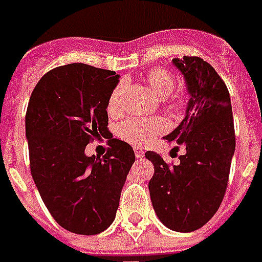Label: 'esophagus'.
Here are the masks:
<instances>
[{"label": "esophagus", "instance_id": "1", "mask_svg": "<svg viewBox=\"0 0 262 262\" xmlns=\"http://www.w3.org/2000/svg\"><path fill=\"white\" fill-rule=\"evenodd\" d=\"M134 152H135V156H137V159H143V155H145V153H143V150L141 149V147L135 146L134 147Z\"/></svg>", "mask_w": 262, "mask_h": 262}]
</instances>
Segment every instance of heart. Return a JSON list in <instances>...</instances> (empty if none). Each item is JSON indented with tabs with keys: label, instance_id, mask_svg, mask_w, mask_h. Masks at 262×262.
Segmentation results:
<instances>
[{
	"label": "heart",
	"instance_id": "heart-1",
	"mask_svg": "<svg viewBox=\"0 0 262 262\" xmlns=\"http://www.w3.org/2000/svg\"><path fill=\"white\" fill-rule=\"evenodd\" d=\"M146 82L149 90L153 92V95L157 98H167L174 91L176 81L174 77L171 76L170 72L164 69H153L147 73ZM124 88H125V81H120L117 85L110 92L109 99H107V110L110 113H116L120 107V101L123 95ZM166 121L161 119H128L120 124L119 135L125 141H128L135 145H143L152 141L157 134L166 129Z\"/></svg>",
	"mask_w": 262,
	"mask_h": 262
}]
</instances>
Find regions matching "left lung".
<instances>
[{"label":"left lung","mask_w":262,"mask_h":262,"mask_svg":"<svg viewBox=\"0 0 262 262\" xmlns=\"http://www.w3.org/2000/svg\"><path fill=\"white\" fill-rule=\"evenodd\" d=\"M184 76L189 101L184 120L167 142L185 147L180 163L170 167L147 150L155 174L149 194L155 213L168 229L193 232L217 213L235 153V128L229 92L214 68L198 56L172 59Z\"/></svg>","instance_id":"8db88e82"}]
</instances>
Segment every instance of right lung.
Instances as JSON below:
<instances>
[{"mask_svg": "<svg viewBox=\"0 0 262 262\" xmlns=\"http://www.w3.org/2000/svg\"><path fill=\"white\" fill-rule=\"evenodd\" d=\"M119 74L70 63L44 74L26 112L30 170L59 225L78 235L101 233L115 221L135 153L107 129V99ZM106 138L105 157H86L90 140Z\"/></svg>", "mask_w": 262, "mask_h": 262, "instance_id": "add662e5", "label": "right lung"}]
</instances>
